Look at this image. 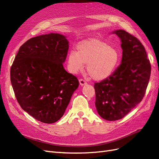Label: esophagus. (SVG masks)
<instances>
[{
  "instance_id": "34e87169",
  "label": "esophagus",
  "mask_w": 159,
  "mask_h": 159,
  "mask_svg": "<svg viewBox=\"0 0 159 159\" xmlns=\"http://www.w3.org/2000/svg\"><path fill=\"white\" fill-rule=\"evenodd\" d=\"M79 81H80V84L81 86H83V85H85L87 84V82H86V81H84V80L80 79V80H79Z\"/></svg>"
}]
</instances>
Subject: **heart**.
Wrapping results in <instances>:
<instances>
[{
	"label": "heart",
	"mask_w": 159,
	"mask_h": 159,
	"mask_svg": "<svg viewBox=\"0 0 159 159\" xmlns=\"http://www.w3.org/2000/svg\"><path fill=\"white\" fill-rule=\"evenodd\" d=\"M119 61L118 51L108 43L98 39L81 42L77 46V52L71 51L68 56V71L77 74L86 70L91 78L95 81L108 78L117 68Z\"/></svg>",
	"instance_id": "1"
}]
</instances>
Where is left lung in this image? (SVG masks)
<instances>
[{
  "instance_id": "obj_1",
  "label": "left lung",
  "mask_w": 159,
  "mask_h": 159,
  "mask_svg": "<svg viewBox=\"0 0 159 159\" xmlns=\"http://www.w3.org/2000/svg\"><path fill=\"white\" fill-rule=\"evenodd\" d=\"M111 33L121 40L122 59L111 75L95 84V105L103 119L116 121L141 102L150 79L151 67L145 48L137 38L123 30Z\"/></svg>"
}]
</instances>
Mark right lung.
Returning a JSON list of instances; mask_svg holds the SVG:
<instances>
[{"instance_id": "obj_1", "label": "right lung", "mask_w": 159, "mask_h": 159, "mask_svg": "<svg viewBox=\"0 0 159 159\" xmlns=\"http://www.w3.org/2000/svg\"><path fill=\"white\" fill-rule=\"evenodd\" d=\"M68 49L66 36L47 34L26 41L13 61L11 81L18 102L40 122L58 121L79 86L76 77L63 66Z\"/></svg>"}]
</instances>
